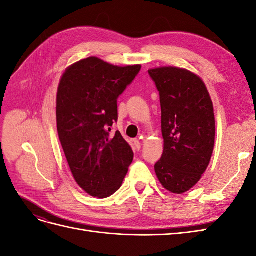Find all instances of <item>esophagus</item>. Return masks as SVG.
I'll return each instance as SVG.
<instances>
[{
  "mask_svg": "<svg viewBox=\"0 0 256 256\" xmlns=\"http://www.w3.org/2000/svg\"><path fill=\"white\" fill-rule=\"evenodd\" d=\"M134 146L136 150H141V146H142V143L140 140H138V138H134Z\"/></svg>",
  "mask_w": 256,
  "mask_h": 256,
  "instance_id": "obj_1",
  "label": "esophagus"
}]
</instances>
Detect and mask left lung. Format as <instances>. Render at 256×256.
Returning <instances> with one entry per match:
<instances>
[{
	"label": "left lung",
	"instance_id": "1",
	"mask_svg": "<svg viewBox=\"0 0 256 256\" xmlns=\"http://www.w3.org/2000/svg\"><path fill=\"white\" fill-rule=\"evenodd\" d=\"M159 92L164 150L154 164L159 182L172 193L190 190L210 161L216 124L212 102L204 82L177 67L150 69Z\"/></svg>",
	"mask_w": 256,
	"mask_h": 256
}]
</instances>
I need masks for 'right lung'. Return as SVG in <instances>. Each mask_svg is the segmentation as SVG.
I'll list each match as a JSON object with an SVG mask.
<instances>
[{
	"instance_id": "add662e5",
	"label": "right lung",
	"mask_w": 256,
	"mask_h": 256,
	"mask_svg": "<svg viewBox=\"0 0 256 256\" xmlns=\"http://www.w3.org/2000/svg\"><path fill=\"white\" fill-rule=\"evenodd\" d=\"M141 65L118 67L97 58L79 60L62 76L56 96V124L74 180L90 196L104 198L118 191L134 160L120 131L118 99Z\"/></svg>"
}]
</instances>
